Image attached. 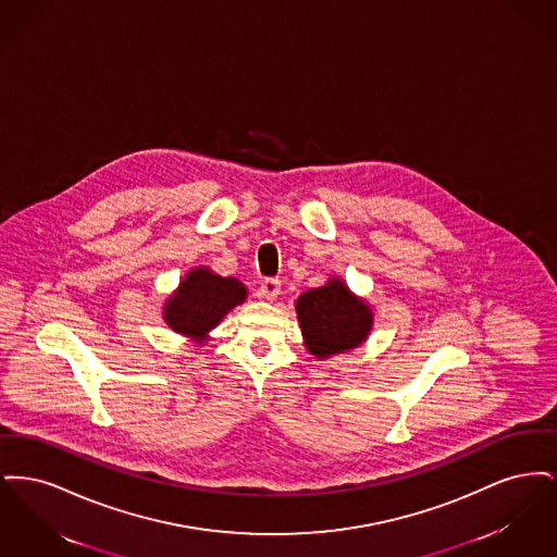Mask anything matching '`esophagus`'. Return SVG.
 <instances>
[{
    "instance_id": "1",
    "label": "esophagus",
    "mask_w": 557,
    "mask_h": 557,
    "mask_svg": "<svg viewBox=\"0 0 557 557\" xmlns=\"http://www.w3.org/2000/svg\"><path fill=\"white\" fill-rule=\"evenodd\" d=\"M280 292H282V282L277 280V277H265L263 282H261V288H259V294L267 298V300H275L277 296H280Z\"/></svg>"
}]
</instances>
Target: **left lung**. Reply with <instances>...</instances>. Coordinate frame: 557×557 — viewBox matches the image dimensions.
<instances>
[{
	"instance_id": "obj_1",
	"label": "left lung",
	"mask_w": 557,
	"mask_h": 557,
	"mask_svg": "<svg viewBox=\"0 0 557 557\" xmlns=\"http://www.w3.org/2000/svg\"><path fill=\"white\" fill-rule=\"evenodd\" d=\"M296 313L305 346L321 359L361 345L371 330L370 307L350 294L341 280L300 294Z\"/></svg>"
}]
</instances>
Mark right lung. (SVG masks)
<instances>
[{
	"label": "right lung",
	"mask_w": 557,
	"mask_h": 557,
	"mask_svg": "<svg viewBox=\"0 0 557 557\" xmlns=\"http://www.w3.org/2000/svg\"><path fill=\"white\" fill-rule=\"evenodd\" d=\"M244 298L246 288L238 280L214 275L209 269H194L180 284L177 294L169 298L164 319L175 332L202 338Z\"/></svg>",
	"instance_id": "add662e5"
}]
</instances>
